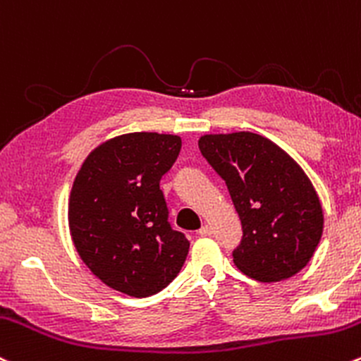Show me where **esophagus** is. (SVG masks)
Returning a JSON list of instances; mask_svg holds the SVG:
<instances>
[{
    "instance_id": "34e87169",
    "label": "esophagus",
    "mask_w": 361,
    "mask_h": 361,
    "mask_svg": "<svg viewBox=\"0 0 361 361\" xmlns=\"http://www.w3.org/2000/svg\"><path fill=\"white\" fill-rule=\"evenodd\" d=\"M197 233H199V236H211L212 235V228L209 224H204Z\"/></svg>"
}]
</instances>
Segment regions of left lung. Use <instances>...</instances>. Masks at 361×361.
I'll return each instance as SVG.
<instances>
[{
  "mask_svg": "<svg viewBox=\"0 0 361 361\" xmlns=\"http://www.w3.org/2000/svg\"><path fill=\"white\" fill-rule=\"evenodd\" d=\"M202 156L226 181L243 238L233 262L262 283L288 279L310 262L324 211L310 178L286 150L259 133H207Z\"/></svg>",
  "mask_w": 361,
  "mask_h": 361,
  "instance_id": "obj_1",
  "label": "left lung"
}]
</instances>
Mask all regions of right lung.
I'll use <instances>...</instances> for the list:
<instances>
[{
    "label": "right lung",
    "instance_id": "obj_1",
    "mask_svg": "<svg viewBox=\"0 0 361 361\" xmlns=\"http://www.w3.org/2000/svg\"><path fill=\"white\" fill-rule=\"evenodd\" d=\"M180 149L171 133H125L97 145L78 169L68 200L71 241L106 286L145 298L183 267L190 241L168 223L159 188Z\"/></svg>",
    "mask_w": 361,
    "mask_h": 361
}]
</instances>
